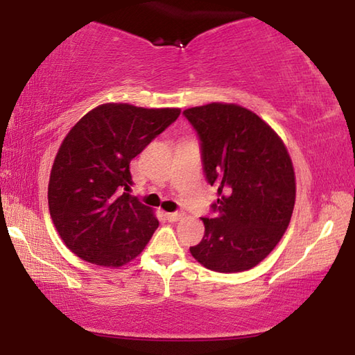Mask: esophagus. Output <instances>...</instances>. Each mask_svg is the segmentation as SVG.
<instances>
[{
    "label": "esophagus",
    "instance_id": "esophagus-1",
    "mask_svg": "<svg viewBox=\"0 0 355 355\" xmlns=\"http://www.w3.org/2000/svg\"><path fill=\"white\" fill-rule=\"evenodd\" d=\"M164 216L168 218L169 221H172V223H175V221H180V220H183V214H178V212H168V214H164Z\"/></svg>",
    "mask_w": 355,
    "mask_h": 355
}]
</instances>
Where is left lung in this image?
Instances as JSON below:
<instances>
[{
    "instance_id": "left-lung-1",
    "label": "left lung",
    "mask_w": 355,
    "mask_h": 355,
    "mask_svg": "<svg viewBox=\"0 0 355 355\" xmlns=\"http://www.w3.org/2000/svg\"><path fill=\"white\" fill-rule=\"evenodd\" d=\"M184 116L201 139L207 182L218 186V216L201 218L205 236L191 254L218 273L250 270L291 220L296 175L288 149L266 120L238 103L212 102Z\"/></svg>"
}]
</instances>
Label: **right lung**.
Here are the masks:
<instances>
[{
	"label": "right lung",
	"mask_w": 355,
	"mask_h": 355,
	"mask_svg": "<svg viewBox=\"0 0 355 355\" xmlns=\"http://www.w3.org/2000/svg\"><path fill=\"white\" fill-rule=\"evenodd\" d=\"M180 112L102 103L65 135L51 166L49 210L59 236L78 258L117 268L146 247L158 220L153 209L128 193L130 163Z\"/></svg>",
	"instance_id": "right-lung-1"
}]
</instances>
